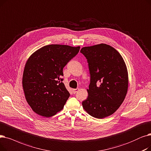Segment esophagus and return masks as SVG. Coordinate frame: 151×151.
I'll return each mask as SVG.
<instances>
[{
    "mask_svg": "<svg viewBox=\"0 0 151 151\" xmlns=\"http://www.w3.org/2000/svg\"><path fill=\"white\" fill-rule=\"evenodd\" d=\"M78 90H79V88H76V89H73V93H74V94H76V93L78 91Z\"/></svg>",
    "mask_w": 151,
    "mask_h": 151,
    "instance_id": "34e87169",
    "label": "esophagus"
}]
</instances>
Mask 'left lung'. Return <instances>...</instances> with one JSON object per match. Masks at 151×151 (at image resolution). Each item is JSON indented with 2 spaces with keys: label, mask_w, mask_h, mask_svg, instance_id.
<instances>
[{
  "label": "left lung",
  "mask_w": 151,
  "mask_h": 151,
  "mask_svg": "<svg viewBox=\"0 0 151 151\" xmlns=\"http://www.w3.org/2000/svg\"><path fill=\"white\" fill-rule=\"evenodd\" d=\"M81 52L88 63V96L82 102L85 111L97 119L108 117L124 101L128 76L122 56L112 47L101 44L83 47Z\"/></svg>",
  "instance_id": "1"
}]
</instances>
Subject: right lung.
<instances>
[{
	"instance_id": "1",
	"label": "right lung",
	"mask_w": 151,
	"mask_h": 151,
	"mask_svg": "<svg viewBox=\"0 0 151 151\" xmlns=\"http://www.w3.org/2000/svg\"><path fill=\"white\" fill-rule=\"evenodd\" d=\"M79 50L80 47L52 44L28 58L22 83L26 101L34 112L50 117L63 109L70 94L62 82L63 69Z\"/></svg>"
}]
</instances>
